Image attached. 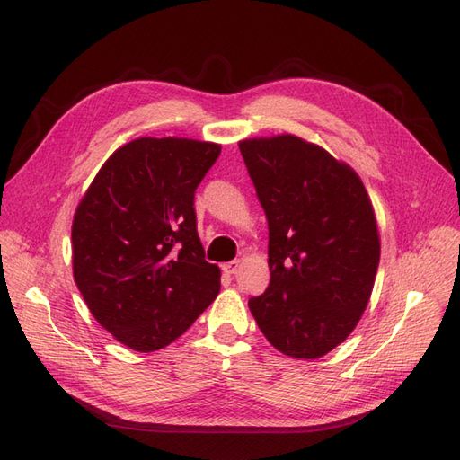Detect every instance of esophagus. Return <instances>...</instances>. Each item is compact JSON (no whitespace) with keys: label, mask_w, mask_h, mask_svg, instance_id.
Instances as JSON below:
<instances>
[{"label":"esophagus","mask_w":460,"mask_h":460,"mask_svg":"<svg viewBox=\"0 0 460 460\" xmlns=\"http://www.w3.org/2000/svg\"><path fill=\"white\" fill-rule=\"evenodd\" d=\"M222 270H225L226 274H235L240 270V261H228L222 264Z\"/></svg>","instance_id":"esophagus-1"}]
</instances>
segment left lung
Masks as SVG:
<instances>
[{"instance_id":"1","label":"left lung","mask_w":460,"mask_h":460,"mask_svg":"<svg viewBox=\"0 0 460 460\" xmlns=\"http://www.w3.org/2000/svg\"><path fill=\"white\" fill-rule=\"evenodd\" d=\"M238 146L269 220L270 284L249 311L280 353L324 357L358 324L378 272L368 191L353 166L299 136Z\"/></svg>"}]
</instances>
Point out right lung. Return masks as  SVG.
Here are the masks:
<instances>
[{
  "label": "right lung",
  "instance_id": "add662e5",
  "mask_svg": "<svg viewBox=\"0 0 460 460\" xmlns=\"http://www.w3.org/2000/svg\"><path fill=\"white\" fill-rule=\"evenodd\" d=\"M220 144L137 137L92 180L73 218V276L90 313L134 351L163 349L220 291L207 262L193 193Z\"/></svg>",
  "mask_w": 460,
  "mask_h": 460
}]
</instances>
